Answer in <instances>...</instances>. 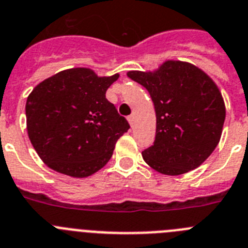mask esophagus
<instances>
[{"label":"esophagus","instance_id":"esophagus-1","mask_svg":"<svg viewBox=\"0 0 248 248\" xmlns=\"http://www.w3.org/2000/svg\"><path fill=\"white\" fill-rule=\"evenodd\" d=\"M127 120H128L129 124H131V126H133V124H135V116L129 115L128 117H127Z\"/></svg>","mask_w":248,"mask_h":248}]
</instances>
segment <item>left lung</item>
<instances>
[{
  "label": "left lung",
  "mask_w": 248,
  "mask_h": 248,
  "mask_svg": "<svg viewBox=\"0 0 248 248\" xmlns=\"http://www.w3.org/2000/svg\"><path fill=\"white\" fill-rule=\"evenodd\" d=\"M127 77L146 88L155 104V140L142 152L144 162L167 175L198 168L217 146L226 116L215 82L195 65L173 60L155 73Z\"/></svg>",
  "instance_id": "left-lung-1"
}]
</instances>
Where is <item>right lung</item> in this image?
I'll return each instance as SVG.
<instances>
[{"label":"right lung","mask_w":248,"mask_h":248,"mask_svg":"<svg viewBox=\"0 0 248 248\" xmlns=\"http://www.w3.org/2000/svg\"><path fill=\"white\" fill-rule=\"evenodd\" d=\"M119 74L99 78L93 70L60 71L38 84L27 99L28 137L53 170L75 178L96 173L112 157L129 124L106 91Z\"/></svg>","instance_id":"obj_1"}]
</instances>
